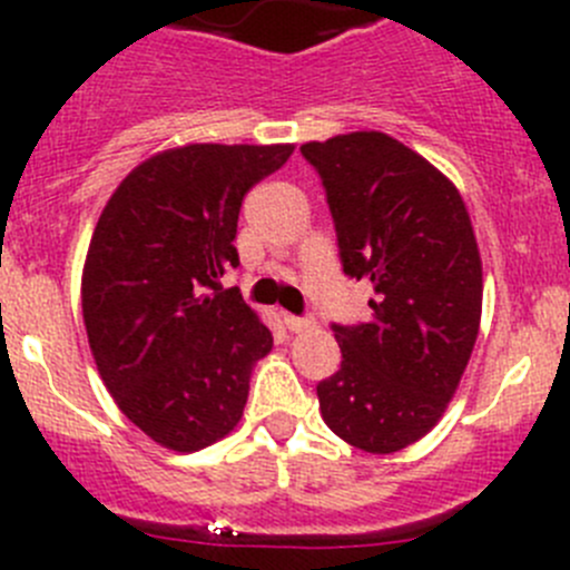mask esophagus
Listing matches in <instances>:
<instances>
[{
  "instance_id": "1",
  "label": "esophagus",
  "mask_w": 570,
  "mask_h": 570,
  "mask_svg": "<svg viewBox=\"0 0 570 570\" xmlns=\"http://www.w3.org/2000/svg\"><path fill=\"white\" fill-rule=\"evenodd\" d=\"M284 325L289 327L292 333H306V331H314L317 327V322L312 317H292V314H284Z\"/></svg>"
}]
</instances>
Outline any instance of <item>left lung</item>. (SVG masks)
<instances>
[{"mask_svg": "<svg viewBox=\"0 0 570 570\" xmlns=\"http://www.w3.org/2000/svg\"><path fill=\"white\" fill-rule=\"evenodd\" d=\"M320 170L342 267L370 278L364 325H333L342 366L317 386L320 413L350 446L392 455L444 416L482 314V262L461 193L383 131L301 146Z\"/></svg>", "mask_w": 570, "mask_h": 570, "instance_id": "left-lung-1", "label": "left lung"}]
</instances>
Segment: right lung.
Instances as JSON below:
<instances>
[{"label": "right lung", "instance_id": "add662e5", "mask_svg": "<svg viewBox=\"0 0 570 570\" xmlns=\"http://www.w3.org/2000/svg\"><path fill=\"white\" fill-rule=\"evenodd\" d=\"M292 142H187L137 165L109 195L82 269L96 370L131 424L159 446L198 452L243 419L273 333L232 289L243 198Z\"/></svg>", "mask_w": 570, "mask_h": 570}]
</instances>
